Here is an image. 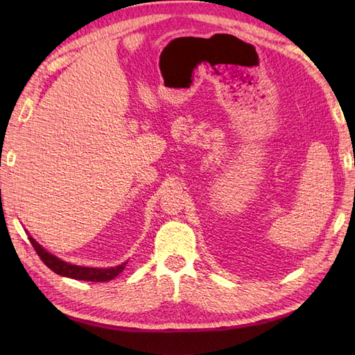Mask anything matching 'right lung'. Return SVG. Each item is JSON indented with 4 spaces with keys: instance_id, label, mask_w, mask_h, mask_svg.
<instances>
[{
    "instance_id": "add662e5",
    "label": "right lung",
    "mask_w": 355,
    "mask_h": 355,
    "mask_svg": "<svg viewBox=\"0 0 355 355\" xmlns=\"http://www.w3.org/2000/svg\"><path fill=\"white\" fill-rule=\"evenodd\" d=\"M30 243H32L35 252L40 256L41 261L47 266L50 270L55 271V273L65 276V277H71V279H78V281H92V282H107L114 279L117 275H120L123 271L126 262H123L122 266L117 267H111V268H92V267H80V266H73V263L64 262L61 259H58L56 256H53L51 253L45 252L44 248L36 243L33 238H28Z\"/></svg>"
}]
</instances>
